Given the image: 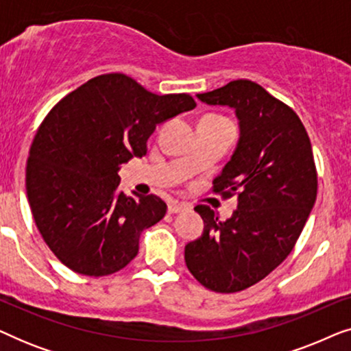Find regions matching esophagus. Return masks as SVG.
I'll use <instances>...</instances> for the list:
<instances>
[{
    "instance_id": "esophagus-1",
    "label": "esophagus",
    "mask_w": 351,
    "mask_h": 351,
    "mask_svg": "<svg viewBox=\"0 0 351 351\" xmlns=\"http://www.w3.org/2000/svg\"><path fill=\"white\" fill-rule=\"evenodd\" d=\"M189 209H191V206L189 203H179V201H172V203H169V206H167L169 214H179Z\"/></svg>"
}]
</instances>
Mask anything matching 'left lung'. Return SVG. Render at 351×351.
Wrapping results in <instances>:
<instances>
[{"label":"left lung","mask_w":351,"mask_h":351,"mask_svg":"<svg viewBox=\"0 0 351 351\" xmlns=\"http://www.w3.org/2000/svg\"><path fill=\"white\" fill-rule=\"evenodd\" d=\"M201 102L234 110L239 138L214 179V191L237 195L225 222L209 206H196L203 234L185 246V263L214 292L244 291L289 256L318 190L311 143L292 108L249 80L196 94Z\"/></svg>","instance_id":"8db88e82"}]
</instances>
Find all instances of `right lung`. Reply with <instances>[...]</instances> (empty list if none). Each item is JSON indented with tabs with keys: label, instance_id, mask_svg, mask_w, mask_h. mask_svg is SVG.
<instances>
[{
	"label": "right lung",
	"instance_id": "right-lung-1",
	"mask_svg": "<svg viewBox=\"0 0 351 351\" xmlns=\"http://www.w3.org/2000/svg\"><path fill=\"white\" fill-rule=\"evenodd\" d=\"M196 107L156 95L123 73L100 75L51 110L27 161V196L43 239L80 275L107 276L137 256L138 237L165 217L155 195L119 191V166L147 155L158 124Z\"/></svg>",
	"mask_w": 351,
	"mask_h": 351
}]
</instances>
